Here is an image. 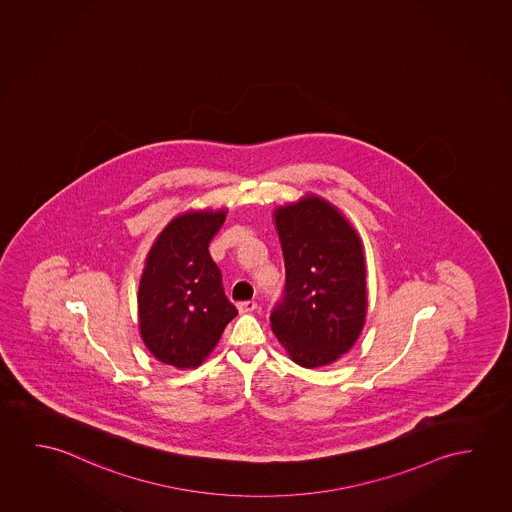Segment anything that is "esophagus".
<instances>
[{"instance_id": "1", "label": "esophagus", "mask_w": 512, "mask_h": 512, "mask_svg": "<svg viewBox=\"0 0 512 512\" xmlns=\"http://www.w3.org/2000/svg\"><path fill=\"white\" fill-rule=\"evenodd\" d=\"M255 308H257V303H255V301H241V303H237V310H239L241 314L253 312Z\"/></svg>"}]
</instances>
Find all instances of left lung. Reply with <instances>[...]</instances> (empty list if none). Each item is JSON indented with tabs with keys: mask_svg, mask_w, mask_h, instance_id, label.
<instances>
[{
	"mask_svg": "<svg viewBox=\"0 0 512 512\" xmlns=\"http://www.w3.org/2000/svg\"><path fill=\"white\" fill-rule=\"evenodd\" d=\"M285 262L284 298L271 330L292 362H337L360 337L367 314L362 239L339 209L307 195L275 209Z\"/></svg>",
	"mask_w": 512,
	"mask_h": 512,
	"instance_id": "left-lung-1",
	"label": "left lung"
}]
</instances>
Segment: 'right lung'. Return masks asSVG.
Returning <instances> with one entry per match:
<instances>
[{
    "instance_id": "obj_1",
    "label": "right lung",
    "mask_w": 512,
    "mask_h": 512,
    "mask_svg": "<svg viewBox=\"0 0 512 512\" xmlns=\"http://www.w3.org/2000/svg\"><path fill=\"white\" fill-rule=\"evenodd\" d=\"M225 218L223 209L173 218L145 259L138 323L145 346L161 363L195 369L237 315L209 253V243Z\"/></svg>"
}]
</instances>
